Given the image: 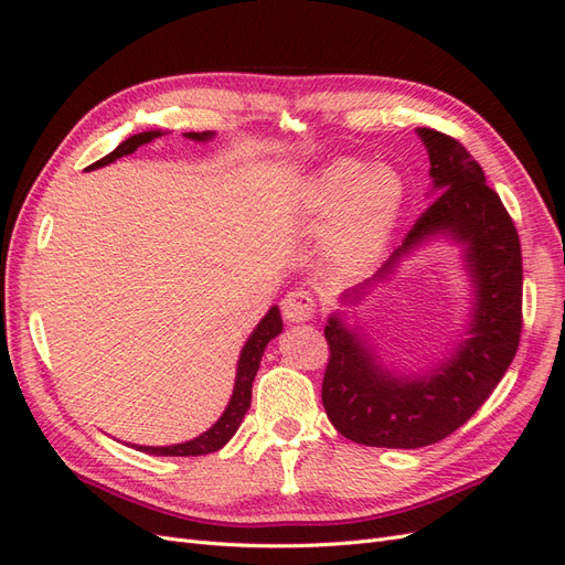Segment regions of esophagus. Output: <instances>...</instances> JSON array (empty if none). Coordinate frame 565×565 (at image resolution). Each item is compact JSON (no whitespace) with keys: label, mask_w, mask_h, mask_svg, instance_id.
I'll list each match as a JSON object with an SVG mask.
<instances>
[{"label":"esophagus","mask_w":565,"mask_h":565,"mask_svg":"<svg viewBox=\"0 0 565 565\" xmlns=\"http://www.w3.org/2000/svg\"><path fill=\"white\" fill-rule=\"evenodd\" d=\"M313 311H316V301L309 292H306V289H295V292H287L282 299V318L292 324L311 320Z\"/></svg>","instance_id":"obj_1"}]
</instances>
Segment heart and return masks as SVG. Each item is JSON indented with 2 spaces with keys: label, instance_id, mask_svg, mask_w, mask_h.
I'll return each instance as SVG.
<instances>
[{
  "label": "heart",
  "instance_id": "1",
  "mask_svg": "<svg viewBox=\"0 0 565 565\" xmlns=\"http://www.w3.org/2000/svg\"><path fill=\"white\" fill-rule=\"evenodd\" d=\"M405 207V181L388 167L337 158L320 167L303 193L306 224L328 231V259L363 273L382 259Z\"/></svg>",
  "mask_w": 565,
  "mask_h": 565
}]
</instances>
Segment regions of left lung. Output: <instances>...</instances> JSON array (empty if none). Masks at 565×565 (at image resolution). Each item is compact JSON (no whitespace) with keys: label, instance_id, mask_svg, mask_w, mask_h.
I'll list each match as a JSON object with an SVG mask.
<instances>
[{"label":"left lung","instance_id":"obj_1","mask_svg":"<svg viewBox=\"0 0 565 565\" xmlns=\"http://www.w3.org/2000/svg\"><path fill=\"white\" fill-rule=\"evenodd\" d=\"M429 152L431 195L405 243L374 278L347 289L341 303H361L388 282L403 262L436 241L461 247L471 285L465 337L448 355L419 372L386 367L361 324L334 311L324 324L330 363L322 405L334 429L372 448L415 450L457 431L504 377L521 339L523 268L514 221L467 148L434 129H417Z\"/></svg>","mask_w":565,"mask_h":565}]
</instances>
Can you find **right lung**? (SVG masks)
<instances>
[{
    "label": "right lung",
    "mask_w": 565,
    "mask_h": 565,
    "mask_svg": "<svg viewBox=\"0 0 565 565\" xmlns=\"http://www.w3.org/2000/svg\"><path fill=\"white\" fill-rule=\"evenodd\" d=\"M167 131L162 129H150V131H141L129 136L127 141L119 143L110 156L100 158L98 162H94L89 169H98L106 167L119 158L131 156L136 148H141L150 141L160 139ZM185 139H191L195 143H207L214 139V131H188L183 134ZM282 332V318H280V309L278 306H270L268 313L259 320V324L252 330V334L247 337L245 347L241 351V358H237V370H235V386L231 393V401L221 415L207 431L200 434L198 438H191L185 443H174V446H134L136 450L148 452V455H158V457H198V455H210L216 452L226 446V443L235 436V431L241 429V424L247 415L249 403H252V382L256 377V370H259L262 355L268 347L270 339H276Z\"/></svg>",
    "instance_id": "right-lung-1"
}]
</instances>
